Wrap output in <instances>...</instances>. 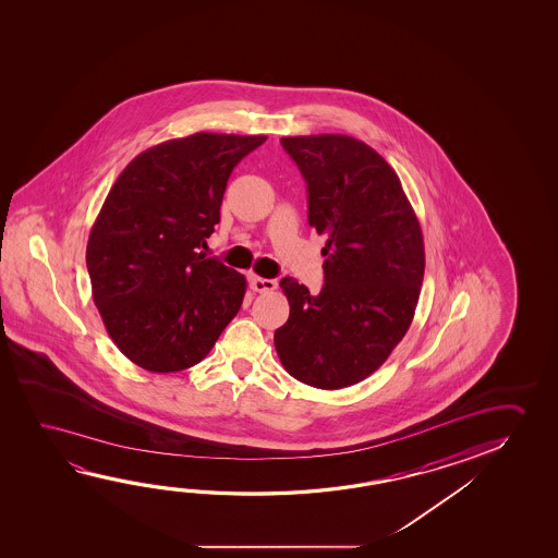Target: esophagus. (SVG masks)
Returning <instances> with one entry per match:
<instances>
[{"mask_svg": "<svg viewBox=\"0 0 558 558\" xmlns=\"http://www.w3.org/2000/svg\"><path fill=\"white\" fill-rule=\"evenodd\" d=\"M248 286H251V290H253V292L265 293L275 292L276 286H278V283H276V280H272V278L251 276V278H248Z\"/></svg>", "mask_w": 558, "mask_h": 558, "instance_id": "obj_1", "label": "esophagus"}]
</instances>
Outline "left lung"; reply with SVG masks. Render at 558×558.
I'll return each instance as SVG.
<instances>
[{
    "instance_id": "1",
    "label": "left lung",
    "mask_w": 558,
    "mask_h": 558,
    "mask_svg": "<svg viewBox=\"0 0 558 558\" xmlns=\"http://www.w3.org/2000/svg\"><path fill=\"white\" fill-rule=\"evenodd\" d=\"M307 183V220L327 238L319 295L290 276V317L275 332L286 372L317 389L360 384L411 327L424 278V239L399 177L356 137L280 140Z\"/></svg>"
}]
</instances>
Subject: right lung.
<instances>
[{
    "instance_id": "add662e5",
    "label": "right lung",
    "mask_w": 558,
    "mask_h": 558,
    "mask_svg": "<svg viewBox=\"0 0 558 558\" xmlns=\"http://www.w3.org/2000/svg\"><path fill=\"white\" fill-rule=\"evenodd\" d=\"M266 136L198 132L149 147L112 184L87 241L93 302L110 338L156 374L202 362L238 315L245 276L201 247L233 167Z\"/></svg>"
}]
</instances>
